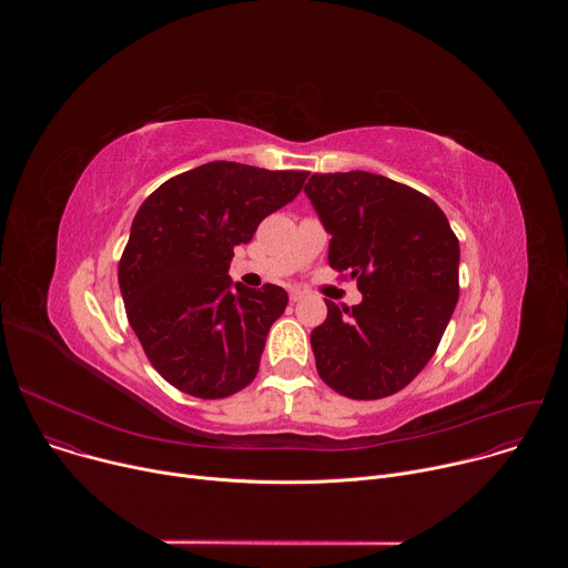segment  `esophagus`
<instances>
[{
  "instance_id": "obj_1",
  "label": "esophagus",
  "mask_w": 568,
  "mask_h": 568,
  "mask_svg": "<svg viewBox=\"0 0 568 568\" xmlns=\"http://www.w3.org/2000/svg\"><path fill=\"white\" fill-rule=\"evenodd\" d=\"M303 296H305V294H303L301 290H290V301H292V303H298Z\"/></svg>"
}]
</instances>
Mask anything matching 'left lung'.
<instances>
[{"label":"left lung","mask_w":568,"mask_h":568,"mask_svg":"<svg viewBox=\"0 0 568 568\" xmlns=\"http://www.w3.org/2000/svg\"><path fill=\"white\" fill-rule=\"evenodd\" d=\"M305 195L333 235L331 267L364 296L342 310L326 301L310 335L316 371L353 399L393 395L427 366L452 318L458 237L432 197L382 175L314 173Z\"/></svg>","instance_id":"obj_1"}]
</instances>
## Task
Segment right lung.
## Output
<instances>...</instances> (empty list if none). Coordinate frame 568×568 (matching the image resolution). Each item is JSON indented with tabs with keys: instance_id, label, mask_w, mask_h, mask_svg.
Masks as SVG:
<instances>
[{
	"instance_id": "right-lung-1",
	"label": "right lung",
	"mask_w": 568,
	"mask_h": 568,
	"mask_svg": "<svg viewBox=\"0 0 568 568\" xmlns=\"http://www.w3.org/2000/svg\"><path fill=\"white\" fill-rule=\"evenodd\" d=\"M305 178L211 161L171 178L139 206L119 287L145 357L182 393L220 399L254 382L287 292L270 283L231 287L229 265L233 250L292 202Z\"/></svg>"
}]
</instances>
